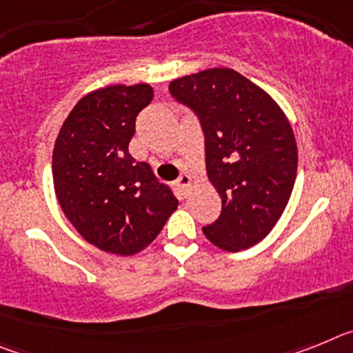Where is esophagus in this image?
<instances>
[{
    "mask_svg": "<svg viewBox=\"0 0 353 353\" xmlns=\"http://www.w3.org/2000/svg\"><path fill=\"white\" fill-rule=\"evenodd\" d=\"M179 185L182 187V189H191V176H189V174H182V176H180L179 179Z\"/></svg>",
    "mask_w": 353,
    "mask_h": 353,
    "instance_id": "esophagus-1",
    "label": "esophagus"
}]
</instances>
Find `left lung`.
Listing matches in <instances>:
<instances>
[{"instance_id": "8db88e82", "label": "left lung", "mask_w": 353, "mask_h": 353, "mask_svg": "<svg viewBox=\"0 0 353 353\" xmlns=\"http://www.w3.org/2000/svg\"><path fill=\"white\" fill-rule=\"evenodd\" d=\"M170 92L199 117L208 180L223 201L219 219L203 228L205 236L223 251L252 248L272 232L295 183L297 143L288 117L233 68L176 77Z\"/></svg>"}]
</instances>
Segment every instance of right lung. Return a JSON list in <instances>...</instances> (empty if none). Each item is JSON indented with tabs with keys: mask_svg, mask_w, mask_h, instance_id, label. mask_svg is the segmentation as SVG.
<instances>
[{
	"mask_svg": "<svg viewBox=\"0 0 353 353\" xmlns=\"http://www.w3.org/2000/svg\"><path fill=\"white\" fill-rule=\"evenodd\" d=\"M146 83L111 84L84 95L65 118L52 150V183L65 217L101 251L132 256L161 233L179 199L136 162V117L152 102Z\"/></svg>",
	"mask_w": 353,
	"mask_h": 353,
	"instance_id": "1",
	"label": "right lung"
}]
</instances>
